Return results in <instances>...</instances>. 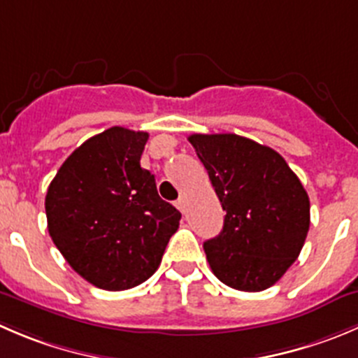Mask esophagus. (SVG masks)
I'll use <instances>...</instances> for the list:
<instances>
[{
    "mask_svg": "<svg viewBox=\"0 0 358 358\" xmlns=\"http://www.w3.org/2000/svg\"><path fill=\"white\" fill-rule=\"evenodd\" d=\"M175 206H176V208H178V210H180V211H182V213H185V201H183V199H182V197H180V199H178V201H176V203H175Z\"/></svg>",
    "mask_w": 358,
    "mask_h": 358,
    "instance_id": "esophagus-1",
    "label": "esophagus"
}]
</instances>
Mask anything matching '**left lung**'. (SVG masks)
<instances>
[{
  "instance_id": "1",
  "label": "left lung",
  "mask_w": 358,
  "mask_h": 358,
  "mask_svg": "<svg viewBox=\"0 0 358 358\" xmlns=\"http://www.w3.org/2000/svg\"><path fill=\"white\" fill-rule=\"evenodd\" d=\"M225 210L220 234L204 241L213 275L236 290L275 285L303 250L310 197L285 159L238 134H192Z\"/></svg>"
}]
</instances>
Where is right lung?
Returning <instances> with one entry per match:
<instances>
[{
  "label": "right lung",
  "mask_w": 358,
  "mask_h": 358,
  "mask_svg": "<svg viewBox=\"0 0 358 358\" xmlns=\"http://www.w3.org/2000/svg\"><path fill=\"white\" fill-rule=\"evenodd\" d=\"M148 133L110 127L83 141L45 197L48 234L69 266L94 287L126 290L161 264L182 213L162 201L141 168Z\"/></svg>",
  "instance_id": "obj_1"
}]
</instances>
